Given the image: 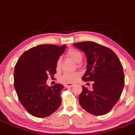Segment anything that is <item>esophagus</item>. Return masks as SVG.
Returning a JSON list of instances; mask_svg holds the SVG:
<instances>
[{"mask_svg": "<svg viewBox=\"0 0 135 135\" xmlns=\"http://www.w3.org/2000/svg\"><path fill=\"white\" fill-rule=\"evenodd\" d=\"M74 85V84L72 83H66L65 84V87H72Z\"/></svg>", "mask_w": 135, "mask_h": 135, "instance_id": "34e87169", "label": "esophagus"}]
</instances>
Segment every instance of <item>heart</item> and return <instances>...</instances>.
<instances>
[{"label":"heart","mask_w":135,"mask_h":135,"mask_svg":"<svg viewBox=\"0 0 135 135\" xmlns=\"http://www.w3.org/2000/svg\"><path fill=\"white\" fill-rule=\"evenodd\" d=\"M66 56L68 57L72 58L76 62L79 63L80 62L82 59V53L78 50L72 48L70 49L66 53ZM61 58H58L57 61L56 63V69L59 70L61 68ZM80 76V74L78 72H69V73H65L61 77V80L64 82H68V83H70V82H74L77 80L78 78Z\"/></svg>","instance_id":"b5f03b06"}]
</instances>
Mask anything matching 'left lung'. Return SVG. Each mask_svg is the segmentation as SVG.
Instances as JSON below:
<instances>
[{"mask_svg": "<svg viewBox=\"0 0 135 135\" xmlns=\"http://www.w3.org/2000/svg\"><path fill=\"white\" fill-rule=\"evenodd\" d=\"M73 45L83 51L87 59V70L82 79L85 82L94 81L92 90L82 86L79 103L92 114H107L118 101L124 87L122 64L113 50L95 42L84 41Z\"/></svg>", "mask_w": 135, "mask_h": 135, "instance_id": "obj_1", "label": "left lung"}]
</instances>
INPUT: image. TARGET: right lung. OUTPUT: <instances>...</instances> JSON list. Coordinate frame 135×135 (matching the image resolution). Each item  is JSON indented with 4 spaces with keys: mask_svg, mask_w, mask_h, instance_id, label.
<instances>
[{
    "mask_svg": "<svg viewBox=\"0 0 135 135\" xmlns=\"http://www.w3.org/2000/svg\"><path fill=\"white\" fill-rule=\"evenodd\" d=\"M66 45H41L26 51L16 63L14 85L17 97L30 114L45 118L59 108L62 84L48 86L46 80L56 73V63Z\"/></svg>",
    "mask_w": 135,
    "mask_h": 135,
    "instance_id": "1",
    "label": "right lung"
}]
</instances>
